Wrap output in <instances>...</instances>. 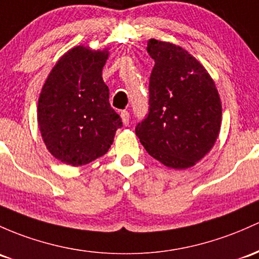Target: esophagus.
Listing matches in <instances>:
<instances>
[{"instance_id":"34e87169","label":"esophagus","mask_w":259,"mask_h":259,"mask_svg":"<svg viewBox=\"0 0 259 259\" xmlns=\"http://www.w3.org/2000/svg\"><path fill=\"white\" fill-rule=\"evenodd\" d=\"M121 118L124 126H127L130 123V113L127 111H121Z\"/></svg>"}]
</instances>
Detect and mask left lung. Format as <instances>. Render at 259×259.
Masks as SVG:
<instances>
[{"label": "left lung", "mask_w": 259, "mask_h": 259, "mask_svg": "<svg viewBox=\"0 0 259 259\" xmlns=\"http://www.w3.org/2000/svg\"><path fill=\"white\" fill-rule=\"evenodd\" d=\"M149 113L136 135L149 155L168 168L188 169L215 144L222 106L215 81L195 57L179 46L152 38Z\"/></svg>", "instance_id": "8db88e82"}]
</instances>
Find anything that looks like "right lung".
Segmentation results:
<instances>
[{
	"label": "right lung",
	"instance_id": "add662e5",
	"mask_svg": "<svg viewBox=\"0 0 259 259\" xmlns=\"http://www.w3.org/2000/svg\"><path fill=\"white\" fill-rule=\"evenodd\" d=\"M108 54V48L74 47L60 57L41 88L38 127L47 149L64 164L85 165L106 154L122 126L102 80Z\"/></svg>",
	"mask_w": 259,
	"mask_h": 259
}]
</instances>
